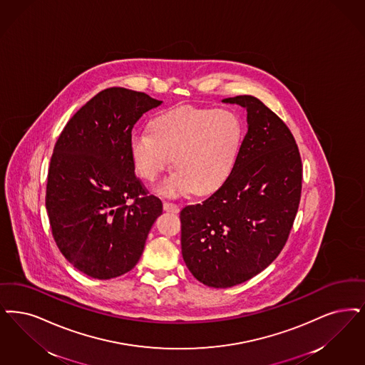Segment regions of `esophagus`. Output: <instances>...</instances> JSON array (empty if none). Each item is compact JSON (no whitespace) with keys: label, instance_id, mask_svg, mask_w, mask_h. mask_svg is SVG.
Here are the masks:
<instances>
[{"label":"esophagus","instance_id":"esophagus-1","mask_svg":"<svg viewBox=\"0 0 365 365\" xmlns=\"http://www.w3.org/2000/svg\"><path fill=\"white\" fill-rule=\"evenodd\" d=\"M163 209L165 212H170V213H178L179 212V206L176 204H173V202H164L163 204Z\"/></svg>","mask_w":365,"mask_h":365}]
</instances>
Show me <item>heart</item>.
Masks as SVG:
<instances>
[{"label": "heart", "instance_id": "1", "mask_svg": "<svg viewBox=\"0 0 365 365\" xmlns=\"http://www.w3.org/2000/svg\"><path fill=\"white\" fill-rule=\"evenodd\" d=\"M243 137V122L234 111L183 106L155 118L150 134L133 133L131 160L138 175L155 182L173 159L175 173L156 187L161 195L179 197L191 190L206 195L232 174Z\"/></svg>", "mask_w": 365, "mask_h": 365}]
</instances>
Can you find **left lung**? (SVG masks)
I'll use <instances>...</instances> for the list:
<instances>
[{"label": "left lung", "mask_w": 365, "mask_h": 365, "mask_svg": "<svg viewBox=\"0 0 365 365\" xmlns=\"http://www.w3.org/2000/svg\"><path fill=\"white\" fill-rule=\"evenodd\" d=\"M247 111L234 171L204 202L180 212L182 255L191 274L230 288L261 273L285 246L302 194V159L288 126L259 99H224Z\"/></svg>", "instance_id": "8db88e82"}]
</instances>
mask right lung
<instances>
[{
  "label": "right lung",
  "mask_w": 365,
  "mask_h": 365,
  "mask_svg": "<svg viewBox=\"0 0 365 365\" xmlns=\"http://www.w3.org/2000/svg\"><path fill=\"white\" fill-rule=\"evenodd\" d=\"M144 92L107 88L66 123L50 161L46 209L62 255L89 277H119L137 264L163 212L134 174L131 130L160 106Z\"/></svg>",
  "instance_id": "1"
}]
</instances>
